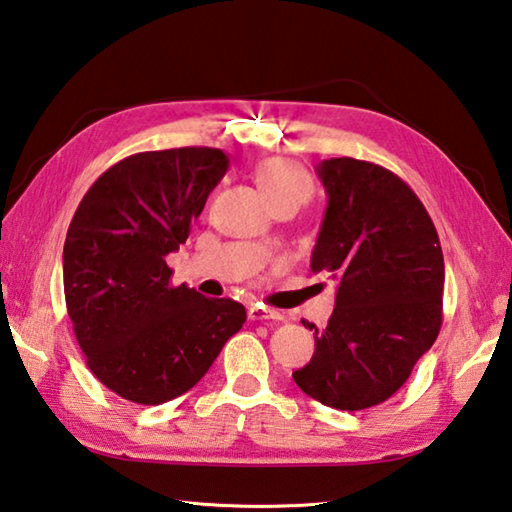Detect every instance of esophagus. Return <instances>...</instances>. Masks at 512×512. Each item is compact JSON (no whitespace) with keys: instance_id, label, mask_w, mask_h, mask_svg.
I'll return each instance as SVG.
<instances>
[{"instance_id":"esophagus-1","label":"esophagus","mask_w":512,"mask_h":512,"mask_svg":"<svg viewBox=\"0 0 512 512\" xmlns=\"http://www.w3.org/2000/svg\"><path fill=\"white\" fill-rule=\"evenodd\" d=\"M247 314L252 321H267V318H272V321H281L283 318V314H278L276 310H269L265 305H252L247 310Z\"/></svg>"}]
</instances>
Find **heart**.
I'll return each instance as SVG.
<instances>
[{
  "label": "heart",
  "mask_w": 512,
  "mask_h": 512,
  "mask_svg": "<svg viewBox=\"0 0 512 512\" xmlns=\"http://www.w3.org/2000/svg\"><path fill=\"white\" fill-rule=\"evenodd\" d=\"M256 180L272 207L283 202H294L301 207L314 191L310 173L292 160H267L265 165H260Z\"/></svg>",
  "instance_id": "heart-1"
}]
</instances>
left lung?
<instances>
[{"label": "left lung", "mask_w": 512, "mask_h": 512, "mask_svg": "<svg viewBox=\"0 0 512 512\" xmlns=\"http://www.w3.org/2000/svg\"><path fill=\"white\" fill-rule=\"evenodd\" d=\"M327 209L312 272L339 281L325 330L314 323L312 361L292 376L336 410L390 399L441 330L443 254L435 223L397 173L330 158L316 167Z\"/></svg>", "instance_id": "left-lung-1"}]
</instances>
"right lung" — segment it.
Listing matches in <instances>:
<instances>
[{
	"mask_svg": "<svg viewBox=\"0 0 512 512\" xmlns=\"http://www.w3.org/2000/svg\"><path fill=\"white\" fill-rule=\"evenodd\" d=\"M229 158L220 149L144 151L106 169L86 191L64 240V296L89 370L118 397L160 406L207 374L245 307L171 285L167 254Z\"/></svg>",
	"mask_w": 512,
	"mask_h": 512,
	"instance_id": "add662e5",
	"label": "right lung"
}]
</instances>
